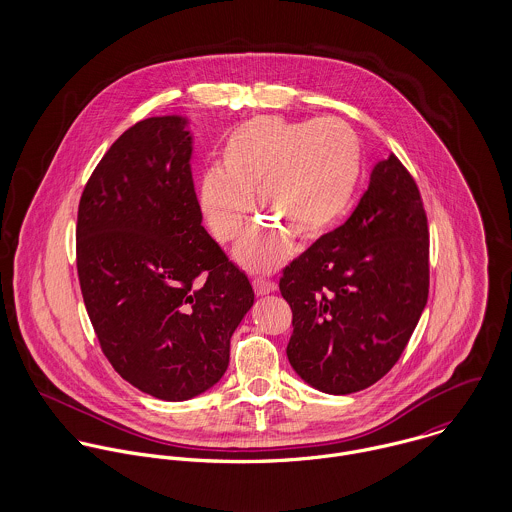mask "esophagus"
I'll list each match as a JSON object with an SVG mask.
<instances>
[{"instance_id":"obj_1","label":"esophagus","mask_w":512,"mask_h":512,"mask_svg":"<svg viewBox=\"0 0 512 512\" xmlns=\"http://www.w3.org/2000/svg\"><path fill=\"white\" fill-rule=\"evenodd\" d=\"M252 286H254L256 295H266V293L276 290V284L270 282V280H264V278H254V280H252Z\"/></svg>"}]
</instances>
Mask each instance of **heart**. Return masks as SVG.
Here are the masks:
<instances>
[{
    "label": "heart",
    "mask_w": 512,
    "mask_h": 512,
    "mask_svg": "<svg viewBox=\"0 0 512 512\" xmlns=\"http://www.w3.org/2000/svg\"><path fill=\"white\" fill-rule=\"evenodd\" d=\"M361 175V144L341 120L286 122L256 116L240 124L220 149L219 169L203 173L199 209L219 244L240 236L252 213L262 220L236 256L254 272L278 268L292 236H323L345 213Z\"/></svg>",
    "instance_id": "heart-1"
}]
</instances>
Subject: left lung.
<instances>
[{
	"mask_svg": "<svg viewBox=\"0 0 512 512\" xmlns=\"http://www.w3.org/2000/svg\"><path fill=\"white\" fill-rule=\"evenodd\" d=\"M292 307L288 359L313 388L351 394L404 353L430 292V232L418 185L392 153L357 209L280 278Z\"/></svg>",
	"mask_w": 512,
	"mask_h": 512,
	"instance_id": "1",
	"label": "left lung"
}]
</instances>
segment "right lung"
<instances>
[{"instance_id":"1","label":"right lung","mask_w":512,"mask_h":512,"mask_svg":"<svg viewBox=\"0 0 512 512\" xmlns=\"http://www.w3.org/2000/svg\"><path fill=\"white\" fill-rule=\"evenodd\" d=\"M179 116L126 130L92 171L76 219V270L100 349L159 400L215 386L252 286L205 230Z\"/></svg>"}]
</instances>
